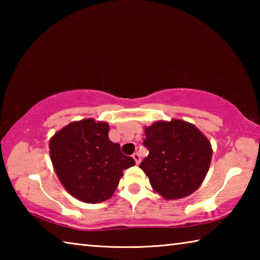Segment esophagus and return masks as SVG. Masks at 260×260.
<instances>
[{
	"label": "esophagus",
	"instance_id": "34e87169",
	"mask_svg": "<svg viewBox=\"0 0 260 260\" xmlns=\"http://www.w3.org/2000/svg\"><path fill=\"white\" fill-rule=\"evenodd\" d=\"M133 158H134V160H135V162H136V164H140V161H141V157H140V153H138V152H135V153H133Z\"/></svg>",
	"mask_w": 260,
	"mask_h": 260
}]
</instances>
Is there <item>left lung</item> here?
I'll use <instances>...</instances> for the list:
<instances>
[{"label":"left lung","instance_id":"left-lung-1","mask_svg":"<svg viewBox=\"0 0 260 260\" xmlns=\"http://www.w3.org/2000/svg\"><path fill=\"white\" fill-rule=\"evenodd\" d=\"M149 155L140 164L155 190L166 200L183 199L199 189L208 173L211 143L192 124L172 119L146 127Z\"/></svg>","mask_w":260,"mask_h":260}]
</instances>
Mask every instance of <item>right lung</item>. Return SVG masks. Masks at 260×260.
Listing matches in <instances>:
<instances>
[{
	"label": "right lung",
	"instance_id": "add662e5",
	"mask_svg": "<svg viewBox=\"0 0 260 260\" xmlns=\"http://www.w3.org/2000/svg\"><path fill=\"white\" fill-rule=\"evenodd\" d=\"M107 122L94 119L74 121L52 136L50 158L57 177L65 189L85 203L109 200L122 177L135 165L125 156L119 143L109 139Z\"/></svg>",
	"mask_w": 260,
	"mask_h": 260
}]
</instances>
